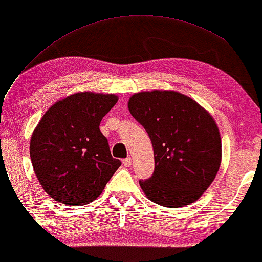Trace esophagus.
Instances as JSON below:
<instances>
[{"label": "esophagus", "instance_id": "esophagus-1", "mask_svg": "<svg viewBox=\"0 0 262 262\" xmlns=\"http://www.w3.org/2000/svg\"><path fill=\"white\" fill-rule=\"evenodd\" d=\"M122 163H123L124 167H130V165H132V159H130V157H127V159H123Z\"/></svg>", "mask_w": 262, "mask_h": 262}]
</instances>
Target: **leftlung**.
Listing matches in <instances>:
<instances>
[{"mask_svg": "<svg viewBox=\"0 0 262 262\" xmlns=\"http://www.w3.org/2000/svg\"><path fill=\"white\" fill-rule=\"evenodd\" d=\"M128 108L154 149L152 176L140 181L146 196L172 209L196 202L221 167L222 140L212 116L175 91L136 93Z\"/></svg>", "mask_w": 262, "mask_h": 262, "instance_id": "obj_1", "label": "left lung"}]
</instances>
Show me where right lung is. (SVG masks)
<instances>
[{"instance_id": "add662e5", "label": "right lung", "mask_w": 262, "mask_h": 262, "mask_svg": "<svg viewBox=\"0 0 262 262\" xmlns=\"http://www.w3.org/2000/svg\"><path fill=\"white\" fill-rule=\"evenodd\" d=\"M114 94L80 92L50 107L30 141L32 167L45 192L66 205L89 204L100 196L121 165L100 132Z\"/></svg>"}]
</instances>
